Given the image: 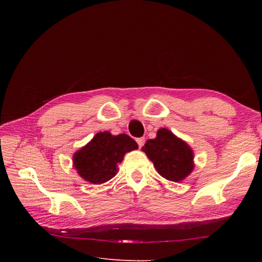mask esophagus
Wrapping results in <instances>:
<instances>
[{
    "label": "esophagus",
    "instance_id": "1",
    "mask_svg": "<svg viewBox=\"0 0 262 262\" xmlns=\"http://www.w3.org/2000/svg\"><path fill=\"white\" fill-rule=\"evenodd\" d=\"M144 142H145L144 138H138V139H137V143L139 144V147H140V148H141L142 146H143V144H144Z\"/></svg>",
    "mask_w": 262,
    "mask_h": 262
}]
</instances>
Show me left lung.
<instances>
[{"instance_id": "obj_1", "label": "left lung", "mask_w": 262, "mask_h": 262, "mask_svg": "<svg viewBox=\"0 0 262 262\" xmlns=\"http://www.w3.org/2000/svg\"><path fill=\"white\" fill-rule=\"evenodd\" d=\"M142 150L167 180L181 181L193 170V150L168 129L158 130L156 138L147 140Z\"/></svg>"}]
</instances>
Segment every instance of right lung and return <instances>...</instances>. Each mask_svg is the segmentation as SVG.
<instances>
[{"label": "right lung", "instance_id": "add662e5", "mask_svg": "<svg viewBox=\"0 0 262 262\" xmlns=\"http://www.w3.org/2000/svg\"><path fill=\"white\" fill-rule=\"evenodd\" d=\"M138 147L137 142L124 133L113 136L108 131L99 132L74 153V168L84 180L104 184L116 176L124 154Z\"/></svg>", "mask_w": 262, "mask_h": 262}]
</instances>
